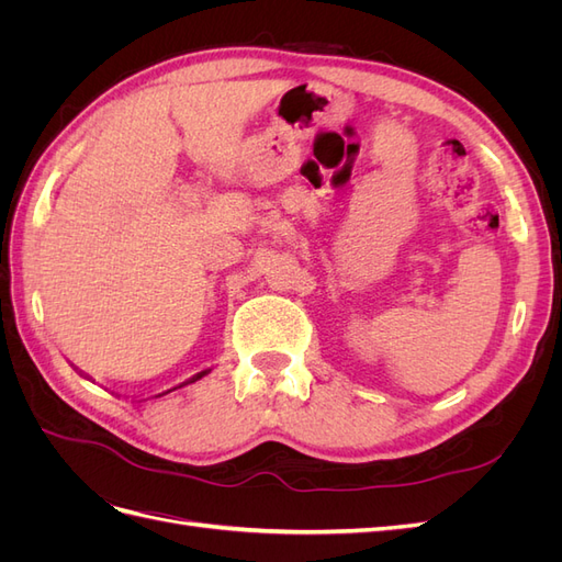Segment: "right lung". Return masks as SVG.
I'll list each match as a JSON object with an SVG mask.
<instances>
[{
    "label": "right lung",
    "instance_id": "add662e5",
    "mask_svg": "<svg viewBox=\"0 0 562 562\" xmlns=\"http://www.w3.org/2000/svg\"><path fill=\"white\" fill-rule=\"evenodd\" d=\"M209 372H211V368H206V370H201V372H196V375H194V378H190V380H187V382H182L180 386H184V384H190V382H196V380H201L203 375H209ZM173 389H178V386H173ZM173 389H168V391H173ZM168 391H164V394H168ZM164 394H159V396H164Z\"/></svg>",
    "mask_w": 562,
    "mask_h": 562
}]
</instances>
